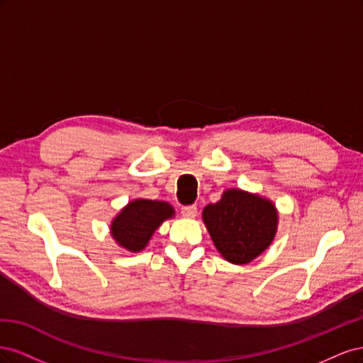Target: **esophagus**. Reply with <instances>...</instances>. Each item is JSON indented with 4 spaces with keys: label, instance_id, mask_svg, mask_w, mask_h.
Masks as SVG:
<instances>
[{
    "label": "esophagus",
    "instance_id": "obj_1",
    "mask_svg": "<svg viewBox=\"0 0 363 363\" xmlns=\"http://www.w3.org/2000/svg\"><path fill=\"white\" fill-rule=\"evenodd\" d=\"M196 206L195 204H191V206H183L182 207V215L186 216V218H195L196 216Z\"/></svg>",
    "mask_w": 363,
    "mask_h": 363
}]
</instances>
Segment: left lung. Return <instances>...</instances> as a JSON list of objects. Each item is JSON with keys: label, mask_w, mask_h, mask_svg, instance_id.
Listing matches in <instances>:
<instances>
[{"label": "left lung", "mask_w": 363, "mask_h": 363, "mask_svg": "<svg viewBox=\"0 0 363 363\" xmlns=\"http://www.w3.org/2000/svg\"><path fill=\"white\" fill-rule=\"evenodd\" d=\"M203 221L221 256L245 265L271 245L279 213L272 201L257 194L227 189L218 203L204 207Z\"/></svg>", "instance_id": "obj_1"}]
</instances>
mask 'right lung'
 <instances>
[{
	"label": "right lung",
	"instance_id": "obj_1",
	"mask_svg": "<svg viewBox=\"0 0 363 363\" xmlns=\"http://www.w3.org/2000/svg\"><path fill=\"white\" fill-rule=\"evenodd\" d=\"M175 215L167 201L133 200L121 211L111 224V235L119 247L131 252L144 250L160 224Z\"/></svg>",
	"mask_w": 363,
	"mask_h": 363
}]
</instances>
